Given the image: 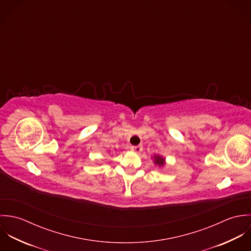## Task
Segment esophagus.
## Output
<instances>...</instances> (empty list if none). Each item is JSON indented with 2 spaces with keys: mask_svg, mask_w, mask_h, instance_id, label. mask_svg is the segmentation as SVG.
<instances>
[{
  "mask_svg": "<svg viewBox=\"0 0 251 251\" xmlns=\"http://www.w3.org/2000/svg\"><path fill=\"white\" fill-rule=\"evenodd\" d=\"M130 149H131V151H132L139 153V152H141V151H142L143 147H142L141 145H139V146H131V148H130Z\"/></svg>",
  "mask_w": 251,
  "mask_h": 251,
  "instance_id": "34e87169",
  "label": "esophagus"
}]
</instances>
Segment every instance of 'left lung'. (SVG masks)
Wrapping results in <instances>:
<instances>
[{
    "label": "left lung",
    "mask_w": 251,
    "mask_h": 251,
    "mask_svg": "<svg viewBox=\"0 0 251 251\" xmlns=\"http://www.w3.org/2000/svg\"><path fill=\"white\" fill-rule=\"evenodd\" d=\"M154 164H157L158 166L164 165V158L159 155H154Z\"/></svg>",
    "instance_id": "8db88e82"
}]
</instances>
